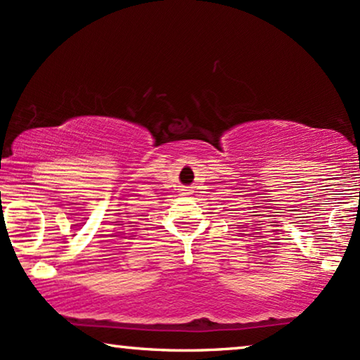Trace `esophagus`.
Here are the masks:
<instances>
[{"label": "esophagus", "mask_w": 360, "mask_h": 360, "mask_svg": "<svg viewBox=\"0 0 360 360\" xmlns=\"http://www.w3.org/2000/svg\"><path fill=\"white\" fill-rule=\"evenodd\" d=\"M191 193H193V190H191L190 186H186V188L181 190V195H191Z\"/></svg>", "instance_id": "1"}]
</instances>
